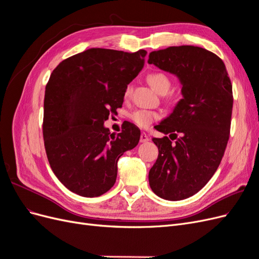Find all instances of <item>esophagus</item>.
Here are the masks:
<instances>
[{
    "mask_svg": "<svg viewBox=\"0 0 259 259\" xmlns=\"http://www.w3.org/2000/svg\"><path fill=\"white\" fill-rule=\"evenodd\" d=\"M149 136L146 134V133H142V134H140V143H147V142H149Z\"/></svg>",
    "mask_w": 259,
    "mask_h": 259,
    "instance_id": "34e87169",
    "label": "esophagus"
}]
</instances>
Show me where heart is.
I'll list each match as a JSON object with an SVG mask.
<instances>
[{"instance_id": "b5f03b06", "label": "heart", "mask_w": 259, "mask_h": 259, "mask_svg": "<svg viewBox=\"0 0 259 259\" xmlns=\"http://www.w3.org/2000/svg\"><path fill=\"white\" fill-rule=\"evenodd\" d=\"M148 82L150 83V85L156 92L162 94V95L167 94L171 88L170 79L168 77V75H166L163 72L150 73L148 75ZM131 92H132V88L131 85H128L126 90H125L124 97L127 98L130 96ZM130 117L133 121V123L136 124L138 127L147 128L148 126H150L153 122L158 121L160 119L161 113L154 110H147V109H137V110H134L131 113Z\"/></svg>"}]
</instances>
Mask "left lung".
<instances>
[{
	"mask_svg": "<svg viewBox=\"0 0 259 259\" xmlns=\"http://www.w3.org/2000/svg\"><path fill=\"white\" fill-rule=\"evenodd\" d=\"M148 64L175 74L183 99L155 130L159 155L149 185L160 198L179 201L199 192L215 174L230 134L232 85L224 61L198 46H170L149 54Z\"/></svg>",
	"mask_w": 259,
	"mask_h": 259,
	"instance_id": "8db88e82",
	"label": "left lung"
}]
</instances>
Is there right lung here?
Instances as JSON below:
<instances>
[{
  "label": "right lung",
  "mask_w": 259,
  "mask_h": 259,
  "mask_svg": "<svg viewBox=\"0 0 259 259\" xmlns=\"http://www.w3.org/2000/svg\"><path fill=\"white\" fill-rule=\"evenodd\" d=\"M147 52L90 49L54 69L45 88L43 138L54 174L70 191L94 198L113 187L117 160L138 145L140 131L125 123L116 136L104 126L122 107L127 85Z\"/></svg>",
  "instance_id": "1"
}]
</instances>
